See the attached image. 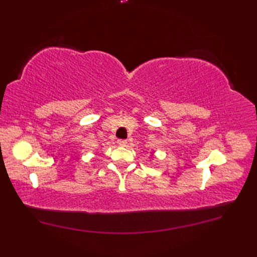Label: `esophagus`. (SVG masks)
<instances>
[{"label": "esophagus", "instance_id": "obj_1", "mask_svg": "<svg viewBox=\"0 0 257 257\" xmlns=\"http://www.w3.org/2000/svg\"><path fill=\"white\" fill-rule=\"evenodd\" d=\"M127 144V141H123V139H120V141H118V145L121 146V147H125Z\"/></svg>", "mask_w": 257, "mask_h": 257}]
</instances>
